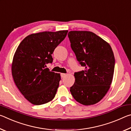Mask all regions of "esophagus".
I'll list each match as a JSON object with an SVG mask.
<instances>
[{
  "label": "esophagus",
  "instance_id": "obj_1",
  "mask_svg": "<svg viewBox=\"0 0 131 131\" xmlns=\"http://www.w3.org/2000/svg\"><path fill=\"white\" fill-rule=\"evenodd\" d=\"M66 76V74L65 73H61V78H63V77H65Z\"/></svg>",
  "mask_w": 131,
  "mask_h": 131
}]
</instances>
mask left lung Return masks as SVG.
Segmentation results:
<instances>
[{"label":"left lung","mask_w":131,"mask_h":131,"mask_svg":"<svg viewBox=\"0 0 131 131\" xmlns=\"http://www.w3.org/2000/svg\"><path fill=\"white\" fill-rule=\"evenodd\" d=\"M68 37L77 61L85 70L74 73L70 91L84 105L99 102L109 90L113 77L115 59L110 44L90 31H70Z\"/></svg>","instance_id":"1"}]
</instances>
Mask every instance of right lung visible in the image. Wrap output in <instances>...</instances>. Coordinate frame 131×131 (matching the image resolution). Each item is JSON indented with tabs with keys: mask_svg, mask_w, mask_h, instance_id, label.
Returning a JSON list of instances; mask_svg holds the SVG:
<instances>
[{
	"mask_svg": "<svg viewBox=\"0 0 131 131\" xmlns=\"http://www.w3.org/2000/svg\"><path fill=\"white\" fill-rule=\"evenodd\" d=\"M68 32L31 34L21 42L15 52L12 65L14 83L24 97L35 105L47 103L54 98L61 76L46 68V64L52 62V53Z\"/></svg>",
	"mask_w": 131,
	"mask_h": 131,
	"instance_id": "obj_1",
	"label": "right lung"
}]
</instances>
